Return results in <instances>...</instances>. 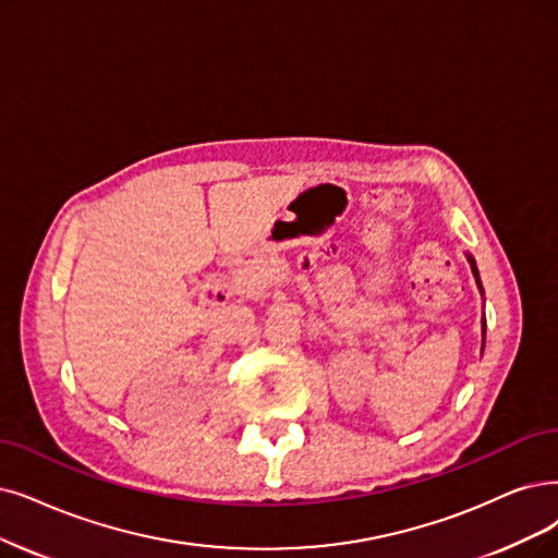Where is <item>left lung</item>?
<instances>
[{"mask_svg":"<svg viewBox=\"0 0 558 558\" xmlns=\"http://www.w3.org/2000/svg\"><path fill=\"white\" fill-rule=\"evenodd\" d=\"M470 263H472V272H474V277H476V283H478V288H481V279H478V270H476V263H474V258L470 256ZM483 333H485V320H483Z\"/></svg>","mask_w":558,"mask_h":558,"instance_id":"1","label":"left lung"}]
</instances>
